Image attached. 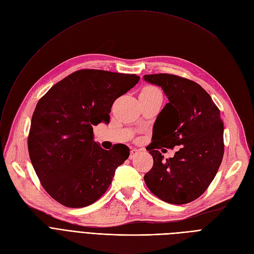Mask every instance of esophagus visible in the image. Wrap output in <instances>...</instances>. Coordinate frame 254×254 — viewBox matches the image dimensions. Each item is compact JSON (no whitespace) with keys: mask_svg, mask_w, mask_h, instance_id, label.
Masks as SVG:
<instances>
[{"mask_svg":"<svg viewBox=\"0 0 254 254\" xmlns=\"http://www.w3.org/2000/svg\"><path fill=\"white\" fill-rule=\"evenodd\" d=\"M139 153V151L138 150H136V149H133V150H131V152H130V156H129V158L130 159H133L134 157L137 155Z\"/></svg>","mask_w":254,"mask_h":254,"instance_id":"34e87169","label":"esophagus"}]
</instances>
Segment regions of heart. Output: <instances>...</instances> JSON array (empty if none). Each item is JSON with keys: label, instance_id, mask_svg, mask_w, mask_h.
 Wrapping results in <instances>:
<instances>
[{"label": "heart", "instance_id": "heart-1", "mask_svg": "<svg viewBox=\"0 0 254 254\" xmlns=\"http://www.w3.org/2000/svg\"><path fill=\"white\" fill-rule=\"evenodd\" d=\"M140 94L151 95V94H161V93H160V91H159L158 89H157V88H155V87H153V86H148V87L142 89V91H141Z\"/></svg>", "mask_w": 254, "mask_h": 254}]
</instances>
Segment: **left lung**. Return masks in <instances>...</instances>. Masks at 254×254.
<instances>
[{
  "label": "left lung",
  "mask_w": 254,
  "mask_h": 254,
  "mask_svg": "<svg viewBox=\"0 0 254 254\" xmlns=\"http://www.w3.org/2000/svg\"><path fill=\"white\" fill-rule=\"evenodd\" d=\"M143 79L161 87L168 99L153 127L147 150L153 167L143 179L163 201L184 204L198 198L214 180L224 153L223 122L211 96L198 83L174 74H147ZM180 150L163 161L162 146Z\"/></svg>",
  "instance_id": "8db88e82"
}]
</instances>
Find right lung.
Segmentation results:
<instances>
[{
	"mask_svg": "<svg viewBox=\"0 0 254 254\" xmlns=\"http://www.w3.org/2000/svg\"><path fill=\"white\" fill-rule=\"evenodd\" d=\"M136 74L81 69L53 86L36 105L28 137L30 159L45 191L68 208H83L110 187L129 157L94 140L93 126L110 123L113 103L138 82Z\"/></svg>",
	"mask_w": 254,
	"mask_h": 254,
	"instance_id": "right-lung-1",
	"label": "right lung"
}]
</instances>
